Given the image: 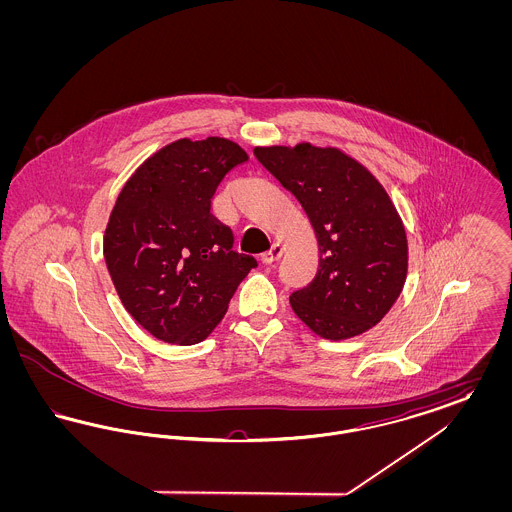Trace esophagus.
<instances>
[{
	"mask_svg": "<svg viewBox=\"0 0 512 512\" xmlns=\"http://www.w3.org/2000/svg\"><path fill=\"white\" fill-rule=\"evenodd\" d=\"M282 253H284V247H282V245L272 244V247L268 249L267 253L261 255V261H263L265 265H272L274 261H278V259L282 257Z\"/></svg>",
	"mask_w": 512,
	"mask_h": 512,
	"instance_id": "esophagus-1",
	"label": "esophagus"
}]
</instances>
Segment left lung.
Listing matches in <instances>:
<instances>
[{
	"label": "left lung",
	"instance_id": "obj_1",
	"mask_svg": "<svg viewBox=\"0 0 512 512\" xmlns=\"http://www.w3.org/2000/svg\"><path fill=\"white\" fill-rule=\"evenodd\" d=\"M253 153L295 195L317 236V276L290 295L293 313L324 340L376 326L403 292L409 268L405 226L386 188L338 147L301 142Z\"/></svg>",
	"mask_w": 512,
	"mask_h": 512
}]
</instances>
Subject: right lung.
Here are the masks:
<instances>
[{
  "mask_svg": "<svg viewBox=\"0 0 512 512\" xmlns=\"http://www.w3.org/2000/svg\"><path fill=\"white\" fill-rule=\"evenodd\" d=\"M247 159L226 138H182L155 151L122 186L103 257L124 309L157 340H205L257 267L232 251V230L211 215L220 180Z\"/></svg>",
  "mask_w": 512,
  "mask_h": 512,
  "instance_id": "1",
  "label": "right lung"
}]
</instances>
